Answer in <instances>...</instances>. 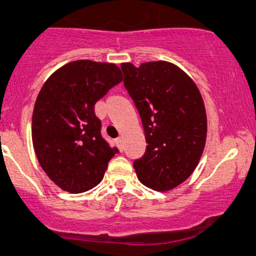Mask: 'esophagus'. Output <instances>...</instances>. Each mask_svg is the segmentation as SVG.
Returning <instances> with one entry per match:
<instances>
[{
	"mask_svg": "<svg viewBox=\"0 0 256 256\" xmlns=\"http://www.w3.org/2000/svg\"><path fill=\"white\" fill-rule=\"evenodd\" d=\"M116 144H118V148H120L121 151H122V150H124V144H122V138H121V136H120V138H116Z\"/></svg>",
	"mask_w": 256,
	"mask_h": 256,
	"instance_id": "34e87169",
	"label": "esophagus"
}]
</instances>
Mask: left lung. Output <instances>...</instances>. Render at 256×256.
Masks as SVG:
<instances>
[{
	"label": "left lung",
	"instance_id": "left-lung-1",
	"mask_svg": "<svg viewBox=\"0 0 256 256\" xmlns=\"http://www.w3.org/2000/svg\"><path fill=\"white\" fill-rule=\"evenodd\" d=\"M124 85L142 121L146 152L134 161L146 187L164 192L197 167L207 138V115L197 85L174 64H121Z\"/></svg>",
	"mask_w": 256,
	"mask_h": 256
}]
</instances>
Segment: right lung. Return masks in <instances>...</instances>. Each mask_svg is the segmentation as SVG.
<instances>
[{
	"instance_id": "add662e5",
	"label": "right lung",
	"mask_w": 256,
	"mask_h": 256,
	"mask_svg": "<svg viewBox=\"0 0 256 256\" xmlns=\"http://www.w3.org/2000/svg\"><path fill=\"white\" fill-rule=\"evenodd\" d=\"M121 82L115 64L82 59L54 72L40 89L32 116L33 147L43 171L63 190L94 188L118 152L102 138L94 105Z\"/></svg>"
}]
</instances>
